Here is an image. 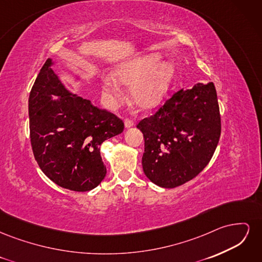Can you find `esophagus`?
<instances>
[{"mask_svg": "<svg viewBox=\"0 0 262 262\" xmlns=\"http://www.w3.org/2000/svg\"><path fill=\"white\" fill-rule=\"evenodd\" d=\"M134 125V122L131 120V119H125L124 120V126L126 129H129V128H131V126H133Z\"/></svg>", "mask_w": 262, "mask_h": 262, "instance_id": "34e87169", "label": "esophagus"}]
</instances>
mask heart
I'll list each match as a JSON object with an SVG mask.
<instances>
[{
    "instance_id": "heart-1",
    "label": "heart",
    "mask_w": 262,
    "mask_h": 262,
    "mask_svg": "<svg viewBox=\"0 0 262 262\" xmlns=\"http://www.w3.org/2000/svg\"><path fill=\"white\" fill-rule=\"evenodd\" d=\"M162 59L161 53H149L124 63L114 72V78L119 84L133 85L131 99L142 109H152L160 105L175 77V64ZM101 92L112 101H118L120 97L117 83L110 77L102 80Z\"/></svg>"
}]
</instances>
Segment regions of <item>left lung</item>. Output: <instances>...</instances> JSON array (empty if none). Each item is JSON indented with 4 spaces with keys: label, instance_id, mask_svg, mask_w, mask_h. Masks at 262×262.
<instances>
[{
    "label": "left lung",
    "instance_id": "8db88e82",
    "mask_svg": "<svg viewBox=\"0 0 262 262\" xmlns=\"http://www.w3.org/2000/svg\"><path fill=\"white\" fill-rule=\"evenodd\" d=\"M144 137L142 166L162 188L193 179L209 164L221 136L215 86L198 83L180 90L158 112L137 125Z\"/></svg>",
    "mask_w": 262,
    "mask_h": 262
}]
</instances>
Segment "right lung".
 Returning <instances> with one entry per match:
<instances>
[{
	"label": "right lung",
	"instance_id": "add662e5",
	"mask_svg": "<svg viewBox=\"0 0 262 262\" xmlns=\"http://www.w3.org/2000/svg\"><path fill=\"white\" fill-rule=\"evenodd\" d=\"M52 67V59L47 60L29 94L34 156L54 184L72 191H90L107 172L101 143L120 134L124 124L114 114L70 92Z\"/></svg>",
	"mask_w": 262,
	"mask_h": 262
}]
</instances>
